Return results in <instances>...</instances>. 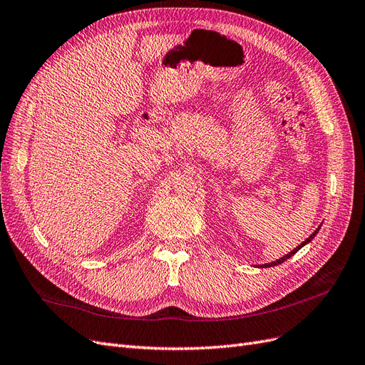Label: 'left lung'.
Returning <instances> with one entry per match:
<instances>
[{"label":"left lung","mask_w":365,"mask_h":365,"mask_svg":"<svg viewBox=\"0 0 365 365\" xmlns=\"http://www.w3.org/2000/svg\"><path fill=\"white\" fill-rule=\"evenodd\" d=\"M319 230H320V227H319V229H317V230H315V232H314V233L311 235V237H309V238H307V240H304V241H303V242H302V244H300L299 247H296V249H294L292 252H289L288 255H285L284 257H280V259H277V261H274V262H269V264H265L264 267H274V265H279V264H282V262H285L287 259H289V257H291V256H292L294 253H297V252H299V250L302 249V247H303L304 244H308V242H311V241H312V238L315 237V235H317V233H319Z\"/></svg>","instance_id":"8db88e82"}]
</instances>
